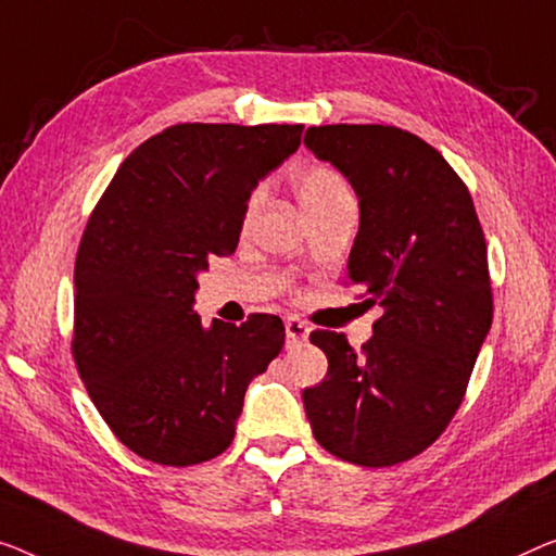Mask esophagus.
Listing matches in <instances>:
<instances>
[{
	"mask_svg": "<svg viewBox=\"0 0 556 556\" xmlns=\"http://www.w3.org/2000/svg\"><path fill=\"white\" fill-rule=\"evenodd\" d=\"M285 329H287V342H306V339H309V327L304 325L302 319H296V317H289L287 321H285Z\"/></svg>",
	"mask_w": 556,
	"mask_h": 556,
	"instance_id": "esophagus-1",
	"label": "esophagus"
}]
</instances>
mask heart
<instances>
[{"label":"heart","instance_id":"heart-1","mask_svg":"<svg viewBox=\"0 0 556 556\" xmlns=\"http://www.w3.org/2000/svg\"><path fill=\"white\" fill-rule=\"evenodd\" d=\"M294 187H296V197H300V204L304 206V212L309 214V217L327 210H334L337 204H344L352 199L346 181L329 167H304L300 174H296ZM262 199H264V187L254 189L250 202H247V212H244L247 222H250L256 214V210H260Z\"/></svg>","mask_w":556,"mask_h":556}]
</instances>
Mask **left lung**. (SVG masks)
Masks as SVG:
<instances>
[{
    "label": "left lung",
    "mask_w": 556,
    "mask_h": 556,
    "mask_svg": "<svg viewBox=\"0 0 556 556\" xmlns=\"http://www.w3.org/2000/svg\"><path fill=\"white\" fill-rule=\"evenodd\" d=\"M304 144L359 199L346 277L384 309L359 352L344 334L312 331L329 369L302 392L306 419L334 457L392 467L444 432L490 334L484 231L457 172L409 131L327 124Z\"/></svg>",
    "instance_id": "1"
}]
</instances>
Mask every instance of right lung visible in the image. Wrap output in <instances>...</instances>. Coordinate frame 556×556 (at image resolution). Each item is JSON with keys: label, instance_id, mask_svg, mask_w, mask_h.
I'll list each match as a JSON object with an SVG mask.
<instances>
[{"label": "right lung", "instance_id": "obj_1", "mask_svg": "<svg viewBox=\"0 0 556 556\" xmlns=\"http://www.w3.org/2000/svg\"><path fill=\"white\" fill-rule=\"evenodd\" d=\"M302 129L174 124L122 162L87 222L72 352L102 419L139 457L189 467L225 452L247 387L285 346L275 314L204 327L194 292L212 254H235L247 202Z\"/></svg>", "mask_w": 556, "mask_h": 556}]
</instances>
